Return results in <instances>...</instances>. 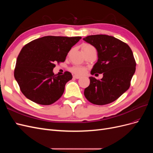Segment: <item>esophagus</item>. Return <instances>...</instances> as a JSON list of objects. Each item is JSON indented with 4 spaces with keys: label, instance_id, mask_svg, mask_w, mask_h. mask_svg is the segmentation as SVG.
I'll use <instances>...</instances> for the list:
<instances>
[{
    "label": "esophagus",
    "instance_id": "34e87169",
    "mask_svg": "<svg viewBox=\"0 0 153 153\" xmlns=\"http://www.w3.org/2000/svg\"><path fill=\"white\" fill-rule=\"evenodd\" d=\"M73 78H76V79H79V78H80V76L78 75H73Z\"/></svg>",
    "mask_w": 153,
    "mask_h": 153
}]
</instances>
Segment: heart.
<instances>
[{"instance_id":"1","label":"heart","mask_w":153,"mask_h":153,"mask_svg":"<svg viewBox=\"0 0 153 153\" xmlns=\"http://www.w3.org/2000/svg\"><path fill=\"white\" fill-rule=\"evenodd\" d=\"M88 48H92V47L91 45H83L82 49ZM71 71L73 73H75L76 74H78V75H82V74H84L85 73V69L84 68H82V67L75 66V67L72 68Z\"/></svg>"}]
</instances>
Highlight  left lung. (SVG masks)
I'll use <instances>...</instances> for the list:
<instances>
[{"instance_id": "1", "label": "left lung", "mask_w": 153, "mask_h": 153, "mask_svg": "<svg viewBox=\"0 0 153 153\" xmlns=\"http://www.w3.org/2000/svg\"><path fill=\"white\" fill-rule=\"evenodd\" d=\"M83 39L98 52V61L91 74L103 73L100 80L89 77L90 84L84 90L85 98L94 105L112 103L130 86L136 69L132 51L126 43L111 36L91 35Z\"/></svg>"}]
</instances>
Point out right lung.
<instances>
[{
    "label": "right lung",
    "mask_w": 153,
    "mask_h": 153,
    "mask_svg": "<svg viewBox=\"0 0 153 153\" xmlns=\"http://www.w3.org/2000/svg\"><path fill=\"white\" fill-rule=\"evenodd\" d=\"M82 38L44 36L22 48L16 59L15 80L27 98L39 105H49L62 96L71 73L54 75L55 62H64L69 50Z\"/></svg>",
    "instance_id": "add662e5"
}]
</instances>
